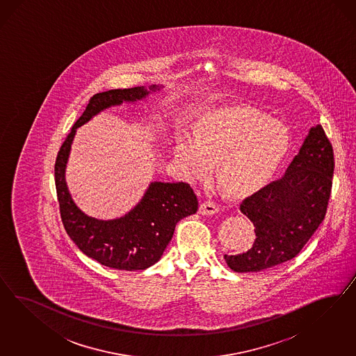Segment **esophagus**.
Masks as SVG:
<instances>
[{
  "mask_svg": "<svg viewBox=\"0 0 356 356\" xmlns=\"http://www.w3.org/2000/svg\"><path fill=\"white\" fill-rule=\"evenodd\" d=\"M219 210H220L219 205H216V202H213V201H204L200 207V213L202 216H213V214H216Z\"/></svg>",
  "mask_w": 356,
  "mask_h": 356,
  "instance_id": "34e87169",
  "label": "esophagus"
}]
</instances>
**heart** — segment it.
I'll return each mask as SVG.
<instances>
[{
    "mask_svg": "<svg viewBox=\"0 0 356 356\" xmlns=\"http://www.w3.org/2000/svg\"><path fill=\"white\" fill-rule=\"evenodd\" d=\"M286 128L247 106L207 112L197 121L192 138L176 143V161L191 179L206 177L213 163L216 179L231 193H247L269 181L286 158Z\"/></svg>",
    "mask_w": 356,
    "mask_h": 356,
    "instance_id": "heart-1",
    "label": "heart"
}]
</instances>
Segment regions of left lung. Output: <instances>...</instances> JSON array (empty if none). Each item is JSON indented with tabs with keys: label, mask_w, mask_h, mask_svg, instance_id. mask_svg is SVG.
Wrapping results in <instances>:
<instances>
[{
	"label": "left lung",
	"mask_w": 356,
	"mask_h": 356,
	"mask_svg": "<svg viewBox=\"0 0 356 356\" xmlns=\"http://www.w3.org/2000/svg\"><path fill=\"white\" fill-rule=\"evenodd\" d=\"M334 152L321 125L309 130L284 176L248 195L240 211L254 225L249 250L225 256L236 273H259L296 257L326 214Z\"/></svg>",
	"instance_id": "obj_1"
}]
</instances>
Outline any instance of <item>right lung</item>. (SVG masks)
<instances>
[{"instance_id":"obj_1","label":"right lung","mask_w":356,"mask_h":356,"mask_svg":"<svg viewBox=\"0 0 356 356\" xmlns=\"http://www.w3.org/2000/svg\"><path fill=\"white\" fill-rule=\"evenodd\" d=\"M155 90V86L150 87ZM149 95L143 87L108 90L90 97L86 109L61 145L54 163V183L66 234L87 257L118 270H145L162 257L175 227L198 209V200L186 183H151L140 204L120 219L99 220L83 214L65 183V167L78 127L100 111Z\"/></svg>"}]
</instances>
